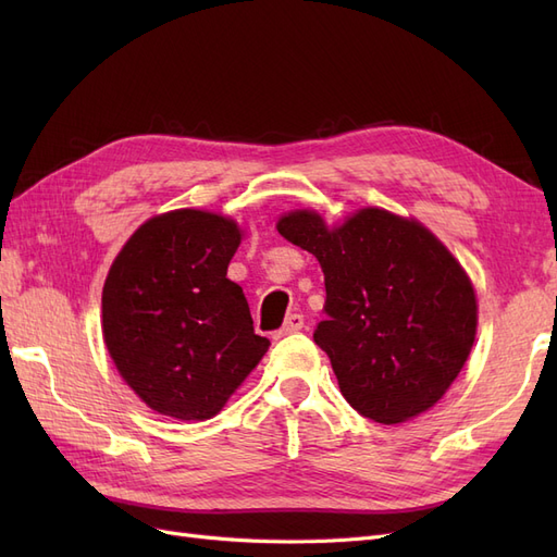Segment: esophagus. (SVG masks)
I'll return each mask as SVG.
<instances>
[{"label":"esophagus","mask_w":557,"mask_h":557,"mask_svg":"<svg viewBox=\"0 0 557 557\" xmlns=\"http://www.w3.org/2000/svg\"><path fill=\"white\" fill-rule=\"evenodd\" d=\"M301 327H305V315H301V313H290L288 318H285V323H283V327L274 332V339H281V336H288V334H295V332H299Z\"/></svg>","instance_id":"esophagus-1"}]
</instances>
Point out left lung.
<instances>
[{
    "instance_id": "obj_1",
    "label": "left lung",
    "mask_w": 557,
    "mask_h": 557,
    "mask_svg": "<svg viewBox=\"0 0 557 557\" xmlns=\"http://www.w3.org/2000/svg\"><path fill=\"white\" fill-rule=\"evenodd\" d=\"M276 227L323 269L325 320L313 342L350 407L383 425L434 407L476 336L474 288L446 246L383 209L334 230L313 211H293Z\"/></svg>"
}]
</instances>
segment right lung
<instances>
[{"instance_id":"add662e5","label":"right lung","mask_w":557,"mask_h":557,"mask_svg":"<svg viewBox=\"0 0 557 557\" xmlns=\"http://www.w3.org/2000/svg\"><path fill=\"white\" fill-rule=\"evenodd\" d=\"M242 244L230 218L178 209L150 218L117 252L102 293L104 342L150 409L207 420L269 348L227 278Z\"/></svg>"}]
</instances>
